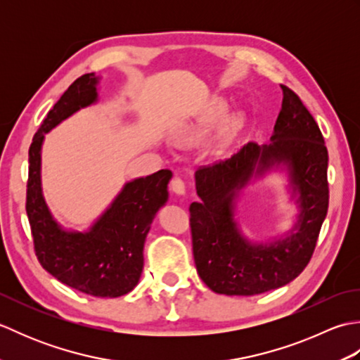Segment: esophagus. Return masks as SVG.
I'll return each instance as SVG.
<instances>
[{
  "label": "esophagus",
  "instance_id": "obj_1",
  "mask_svg": "<svg viewBox=\"0 0 360 360\" xmlns=\"http://www.w3.org/2000/svg\"><path fill=\"white\" fill-rule=\"evenodd\" d=\"M170 187L173 190V193H176V195H184L186 193V184H184V181L179 178V176L173 178Z\"/></svg>",
  "mask_w": 360,
  "mask_h": 360
}]
</instances>
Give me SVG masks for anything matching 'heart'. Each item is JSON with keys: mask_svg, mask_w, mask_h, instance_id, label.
Instances as JSON below:
<instances>
[{"mask_svg": "<svg viewBox=\"0 0 360 360\" xmlns=\"http://www.w3.org/2000/svg\"><path fill=\"white\" fill-rule=\"evenodd\" d=\"M223 114H224V106L217 105L215 108H212V111H209V114H205V116L198 120L196 124H192L186 129H182L179 134L181 139L188 143L201 141L202 137L207 134L213 127H215L217 122L223 117Z\"/></svg>", "mask_w": 360, "mask_h": 360, "instance_id": "1", "label": "heart"}]
</instances>
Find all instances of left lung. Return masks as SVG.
I'll return each mask as SVG.
<instances>
[{
  "label": "left lung",
  "mask_w": 360,
  "mask_h": 360,
  "mask_svg": "<svg viewBox=\"0 0 360 360\" xmlns=\"http://www.w3.org/2000/svg\"><path fill=\"white\" fill-rule=\"evenodd\" d=\"M283 89L272 142L248 145L224 162L198 168L200 202L190 204L193 258L201 280L213 292L257 295L288 285L314 254L328 212V150L322 131L292 89ZM286 165L299 193L301 215L285 240L252 245L233 219L234 198L251 174Z\"/></svg>",
  "instance_id": "1"
}]
</instances>
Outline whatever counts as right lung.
<instances>
[{"instance_id": "1", "label": "right lung", "mask_w": 360, "mask_h": 360, "mask_svg": "<svg viewBox=\"0 0 360 360\" xmlns=\"http://www.w3.org/2000/svg\"><path fill=\"white\" fill-rule=\"evenodd\" d=\"M96 75L85 74L65 91L29 147L26 213L38 262L58 281L94 297L114 298L137 285L143 267V243L156 212L167 201L170 170L125 184L110 209L88 232L65 231L53 221L41 195L40 151L44 134L72 112L97 101Z\"/></svg>"}]
</instances>
